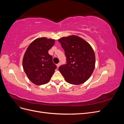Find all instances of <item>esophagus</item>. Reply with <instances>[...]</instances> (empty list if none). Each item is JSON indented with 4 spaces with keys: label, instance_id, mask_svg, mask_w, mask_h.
Segmentation results:
<instances>
[{
    "label": "esophagus",
    "instance_id": "34e87169",
    "mask_svg": "<svg viewBox=\"0 0 124 124\" xmlns=\"http://www.w3.org/2000/svg\"><path fill=\"white\" fill-rule=\"evenodd\" d=\"M56 66H57V68H59V67L60 66V63H57V65H56Z\"/></svg>",
    "mask_w": 124,
    "mask_h": 124
}]
</instances>
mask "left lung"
Here are the masks:
<instances>
[{
  "label": "left lung",
  "mask_w": 124,
  "mask_h": 124,
  "mask_svg": "<svg viewBox=\"0 0 124 124\" xmlns=\"http://www.w3.org/2000/svg\"><path fill=\"white\" fill-rule=\"evenodd\" d=\"M65 51L67 64L59 67L65 81L73 85L84 83L91 77L95 67V55L87 42L76 35L58 39Z\"/></svg>",
  "instance_id": "obj_1"
}]
</instances>
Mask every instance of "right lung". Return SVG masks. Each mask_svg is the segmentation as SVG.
Instances as JSON below:
<instances>
[{
    "mask_svg": "<svg viewBox=\"0 0 124 124\" xmlns=\"http://www.w3.org/2000/svg\"><path fill=\"white\" fill-rule=\"evenodd\" d=\"M54 43V39L38 38L33 40L26 50L23 59V67L28 79L33 84H46L54 74L56 66L48 51Z\"/></svg>",
    "mask_w": 124,
    "mask_h": 124,
    "instance_id": "right-lung-1",
    "label": "right lung"
}]
</instances>
